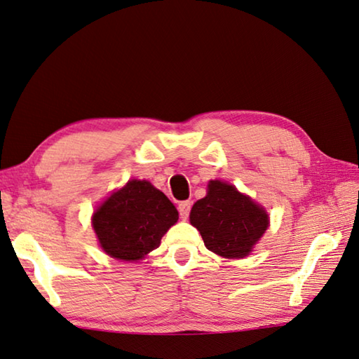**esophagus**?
<instances>
[{
    "label": "esophagus",
    "instance_id": "1",
    "mask_svg": "<svg viewBox=\"0 0 359 359\" xmlns=\"http://www.w3.org/2000/svg\"><path fill=\"white\" fill-rule=\"evenodd\" d=\"M192 207V202L191 201H186V202H181L178 205V211H180V216L183 219H187V216H189V211Z\"/></svg>",
    "mask_w": 359,
    "mask_h": 359
}]
</instances>
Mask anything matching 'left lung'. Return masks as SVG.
<instances>
[{
  "label": "left lung",
  "mask_w": 359,
  "mask_h": 359,
  "mask_svg": "<svg viewBox=\"0 0 359 359\" xmlns=\"http://www.w3.org/2000/svg\"><path fill=\"white\" fill-rule=\"evenodd\" d=\"M189 218L205 246L227 259L248 256L269 226L259 205L221 181H210L207 197L194 203Z\"/></svg>",
  "instance_id": "8db88e82"
}]
</instances>
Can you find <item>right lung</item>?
Returning a JSON list of instances; mask_svg holds the SVG:
<instances>
[{
  "mask_svg": "<svg viewBox=\"0 0 359 359\" xmlns=\"http://www.w3.org/2000/svg\"><path fill=\"white\" fill-rule=\"evenodd\" d=\"M176 221L178 210L165 194L148 181L133 180L95 211L92 224L111 257L138 261L161 245Z\"/></svg>",
  "mask_w": 359,
  "mask_h": 359,
  "instance_id": "obj_1",
  "label": "right lung"
}]
</instances>
